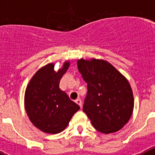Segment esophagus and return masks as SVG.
I'll return each instance as SVG.
<instances>
[{
	"instance_id": "esophagus-1",
	"label": "esophagus",
	"mask_w": 155,
	"mask_h": 155,
	"mask_svg": "<svg viewBox=\"0 0 155 155\" xmlns=\"http://www.w3.org/2000/svg\"><path fill=\"white\" fill-rule=\"evenodd\" d=\"M75 102H76V103L78 104V105L81 108L82 102H81V100L80 98H78V99H77V100H75Z\"/></svg>"
}]
</instances>
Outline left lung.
I'll return each mask as SVG.
<instances>
[{
	"mask_svg": "<svg viewBox=\"0 0 155 155\" xmlns=\"http://www.w3.org/2000/svg\"><path fill=\"white\" fill-rule=\"evenodd\" d=\"M77 64L87 84L83 111L93 127L105 134L121 130L130 119L134 105L127 79L103 60L81 59Z\"/></svg>",
	"mask_w": 155,
	"mask_h": 155,
	"instance_id": "1",
	"label": "left lung"
}]
</instances>
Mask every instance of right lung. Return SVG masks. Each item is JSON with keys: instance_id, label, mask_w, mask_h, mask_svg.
Here are the masks:
<instances>
[{"instance_id": "add662e5", "label": "right lung", "mask_w": 155, "mask_h": 155, "mask_svg": "<svg viewBox=\"0 0 155 155\" xmlns=\"http://www.w3.org/2000/svg\"><path fill=\"white\" fill-rule=\"evenodd\" d=\"M69 61L54 71V64H48L37 71L25 93V108L30 121L41 131L58 134L69 124L80 106L71 101L59 85L68 71Z\"/></svg>"}]
</instances>
